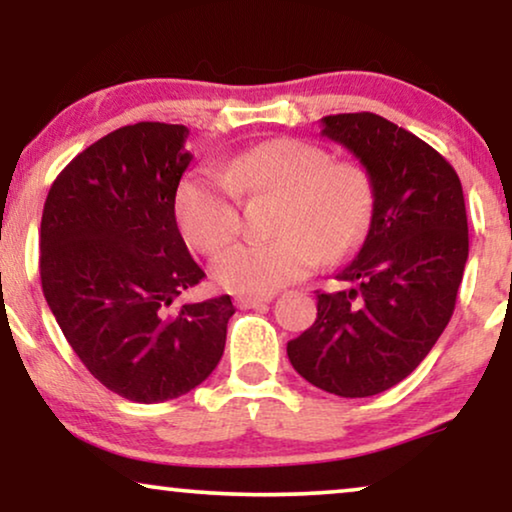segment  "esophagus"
<instances>
[{
  "label": "esophagus",
  "mask_w": 512,
  "mask_h": 512,
  "mask_svg": "<svg viewBox=\"0 0 512 512\" xmlns=\"http://www.w3.org/2000/svg\"><path fill=\"white\" fill-rule=\"evenodd\" d=\"M237 305L244 307V310H249V307H258L263 303H270L272 300V293H268V296H237Z\"/></svg>",
  "instance_id": "esophagus-1"
}]
</instances>
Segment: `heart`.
<instances>
[{"instance_id": "b5f03b06", "label": "heart", "mask_w": 512, "mask_h": 512, "mask_svg": "<svg viewBox=\"0 0 512 512\" xmlns=\"http://www.w3.org/2000/svg\"><path fill=\"white\" fill-rule=\"evenodd\" d=\"M237 193L284 198L272 242H244L216 258L214 282L226 291L268 296L307 275L324 258L347 254L368 226L373 188L352 163L300 139H268L230 158L216 174H188L174 216L195 249L216 254L240 233Z\"/></svg>"}]
</instances>
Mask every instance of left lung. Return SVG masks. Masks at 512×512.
Returning a JSON list of instances; mask_svg holds the SVG:
<instances>
[{
  "label": "left lung",
  "instance_id": "obj_1",
  "mask_svg": "<svg viewBox=\"0 0 512 512\" xmlns=\"http://www.w3.org/2000/svg\"><path fill=\"white\" fill-rule=\"evenodd\" d=\"M321 137L363 165L373 214L335 275L349 289L317 293V319L286 354L314 387L366 398L405 380L452 317L468 258L464 191L436 149L370 111L324 116Z\"/></svg>",
  "mask_w": 512,
  "mask_h": 512
}]
</instances>
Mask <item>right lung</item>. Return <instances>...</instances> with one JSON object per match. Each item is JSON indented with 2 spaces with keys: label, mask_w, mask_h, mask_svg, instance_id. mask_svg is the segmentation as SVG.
<instances>
[{
  "label": "right lung",
  "mask_w": 512,
  "mask_h": 512,
  "mask_svg": "<svg viewBox=\"0 0 512 512\" xmlns=\"http://www.w3.org/2000/svg\"><path fill=\"white\" fill-rule=\"evenodd\" d=\"M186 137V125L149 121L109 132L58 174L41 214L46 303L83 366L135 403L205 382L235 314L230 296L170 310L205 277L174 216Z\"/></svg>",
  "instance_id": "right-lung-1"
}]
</instances>
